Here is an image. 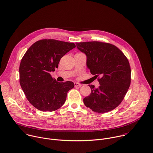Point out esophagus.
<instances>
[{
	"label": "esophagus",
	"instance_id": "34e87169",
	"mask_svg": "<svg viewBox=\"0 0 153 153\" xmlns=\"http://www.w3.org/2000/svg\"><path fill=\"white\" fill-rule=\"evenodd\" d=\"M82 86L81 84H80L79 83H74V86L75 87H78V86Z\"/></svg>",
	"mask_w": 153,
	"mask_h": 153
}]
</instances>
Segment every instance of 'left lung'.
I'll use <instances>...</instances> for the list:
<instances>
[{
  "label": "left lung",
  "mask_w": 153,
  "mask_h": 153,
  "mask_svg": "<svg viewBox=\"0 0 153 153\" xmlns=\"http://www.w3.org/2000/svg\"><path fill=\"white\" fill-rule=\"evenodd\" d=\"M77 48L86 55V65L100 83L88 85L91 93L83 98L85 105L92 111L105 113L122 102L131 82L129 62L115 45L99 41L76 42Z\"/></svg>",
  "instance_id": "8db88e82"
}]
</instances>
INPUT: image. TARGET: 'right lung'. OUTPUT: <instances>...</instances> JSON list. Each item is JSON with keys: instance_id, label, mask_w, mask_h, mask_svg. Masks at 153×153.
<instances>
[{"instance_id": "1", "label": "right lung", "mask_w": 153, "mask_h": 153, "mask_svg": "<svg viewBox=\"0 0 153 153\" xmlns=\"http://www.w3.org/2000/svg\"><path fill=\"white\" fill-rule=\"evenodd\" d=\"M74 47L73 42L44 39L35 42L26 51L19 68L20 84L29 103L37 109L55 111L65 102L74 83L58 82L50 73Z\"/></svg>"}]
</instances>
